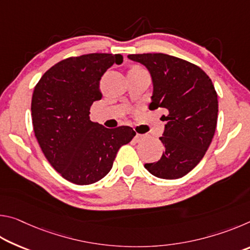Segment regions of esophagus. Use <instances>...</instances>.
<instances>
[{
    "label": "esophagus",
    "mask_w": 250,
    "mask_h": 250,
    "mask_svg": "<svg viewBox=\"0 0 250 250\" xmlns=\"http://www.w3.org/2000/svg\"><path fill=\"white\" fill-rule=\"evenodd\" d=\"M143 139H145V135L140 134V133H137V134H135V137H134V141L135 142H141Z\"/></svg>",
    "instance_id": "esophagus-1"
}]
</instances>
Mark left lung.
<instances>
[{
	"label": "left lung",
	"mask_w": 250,
	"mask_h": 250,
	"mask_svg": "<svg viewBox=\"0 0 250 250\" xmlns=\"http://www.w3.org/2000/svg\"><path fill=\"white\" fill-rule=\"evenodd\" d=\"M149 69L153 82L150 110L163 108L166 147L158 162L145 167L160 179L175 180L192 171L205 155L217 125V92L200 67L162 53L131 54Z\"/></svg>",
	"instance_id": "left-lung-1"
}]
</instances>
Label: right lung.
Here are the masks:
<instances>
[{
	"label": "right lung",
	"mask_w": 250,
	"mask_h": 250,
	"mask_svg": "<svg viewBox=\"0 0 250 250\" xmlns=\"http://www.w3.org/2000/svg\"><path fill=\"white\" fill-rule=\"evenodd\" d=\"M122 62V55L104 53L62 59L34 88L31 110L37 142L50 166L71 183L103 179L120 146L135 135L131 126L107 129L89 118L91 104L103 97L101 77Z\"/></svg>",
	"instance_id": "obj_1"
}]
</instances>
